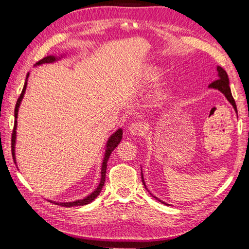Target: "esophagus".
I'll return each mask as SVG.
<instances>
[{"instance_id":"obj_1","label":"esophagus","mask_w":249,"mask_h":249,"mask_svg":"<svg viewBox=\"0 0 249 249\" xmlns=\"http://www.w3.org/2000/svg\"><path fill=\"white\" fill-rule=\"evenodd\" d=\"M128 132L134 136H141L145 133V125L142 122H135L128 126Z\"/></svg>"}]
</instances>
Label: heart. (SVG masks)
<instances>
[{"mask_svg": "<svg viewBox=\"0 0 249 249\" xmlns=\"http://www.w3.org/2000/svg\"><path fill=\"white\" fill-rule=\"evenodd\" d=\"M159 75H160L159 69L153 68V69H151V70L149 71L148 74H147V80H148V81H150V82H155L156 80H157V79L159 78ZM162 94H163V90H160V91L158 92V95H162ZM108 108H109L108 105H105V107H103V112H107Z\"/></svg>", "mask_w": 249, "mask_h": 249, "instance_id": "heart-1", "label": "heart"}]
</instances>
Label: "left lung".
<instances>
[{
	"mask_svg": "<svg viewBox=\"0 0 249 249\" xmlns=\"http://www.w3.org/2000/svg\"><path fill=\"white\" fill-rule=\"evenodd\" d=\"M216 71H217V74L216 77L217 79L215 80V81H213L212 83L210 84L209 88L210 89H215V90H218L221 92V93H223L225 95L226 100L229 101V102L231 104V107H234V111L237 113V107H236V103L235 101L233 99V95H231V88H230V80H229V75H227L226 71L222 68V67L217 66L216 67ZM142 184H144V187L147 191H148V189H147L146 187V183H145V180H144V175H142ZM149 192V191H148ZM151 195V193H150ZM153 196V195H151ZM156 200H158L159 202H161V203L166 204L165 202L159 200L158 197H156L155 196H153Z\"/></svg>",
	"mask_w": 249,
	"mask_h": 249,
	"instance_id": "obj_1",
	"label": "left lung"
}]
</instances>
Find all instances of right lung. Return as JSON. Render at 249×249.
<instances>
[{"instance_id":"right-lung-1","label":"right lung","mask_w":249,"mask_h":249,"mask_svg":"<svg viewBox=\"0 0 249 249\" xmlns=\"http://www.w3.org/2000/svg\"><path fill=\"white\" fill-rule=\"evenodd\" d=\"M67 53L59 54V56H54V54H49V56L45 57L39 60L35 66H40L44 64H52V62H56L58 60H61L62 58L67 57ZM28 77L29 73H27L26 80H25V84L23 88L22 93H20L19 98L16 102V107H15V111H14V117H15V122H14V129H13V134H12V155H13V159L14 162L16 165V157H15V145H16V129H18V109L20 107V103H22V100L24 98L25 92H26V88H27V81H28ZM122 136H123V129L119 128L116 129L114 133H113L111 136L108 137V140L107 142V145H105V151H104V157L102 160V166H101V179H100V183L98 185V188L95 190L90 193L89 196H87L83 199H80L77 201H72V202H56V201H50L52 203L61 205V206H66V208H70V206H78V205H87L91 203L95 197H98V196L100 195L101 190H102L104 182H105V174H107V160L109 158V155L112 154V151L116 148V146L120 144V142L122 140Z\"/></svg>"}]
</instances>
